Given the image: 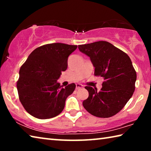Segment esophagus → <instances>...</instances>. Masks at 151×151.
Masks as SVG:
<instances>
[{"instance_id": "obj_1", "label": "esophagus", "mask_w": 151, "mask_h": 151, "mask_svg": "<svg viewBox=\"0 0 151 151\" xmlns=\"http://www.w3.org/2000/svg\"><path fill=\"white\" fill-rule=\"evenodd\" d=\"M83 87V85H81V84H79V83L76 84V89H77V90H78V89L81 88Z\"/></svg>"}]
</instances>
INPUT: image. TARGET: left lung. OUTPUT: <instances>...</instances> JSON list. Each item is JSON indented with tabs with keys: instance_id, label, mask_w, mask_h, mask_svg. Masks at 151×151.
<instances>
[{
	"instance_id": "8db88e82",
	"label": "left lung",
	"mask_w": 151,
	"mask_h": 151,
	"mask_svg": "<svg viewBox=\"0 0 151 151\" xmlns=\"http://www.w3.org/2000/svg\"><path fill=\"white\" fill-rule=\"evenodd\" d=\"M78 49L90 57L94 75L104 81L102 88L85 86L88 92L83 105L89 113L109 118L121 111L133 94L137 73L130 57L123 51L106 41L78 45Z\"/></svg>"
}]
</instances>
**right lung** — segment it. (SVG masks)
I'll use <instances>...</instances> for the list:
<instances>
[{
  "instance_id": "right-lung-1",
  "label": "right lung",
  "mask_w": 151,
  "mask_h": 151,
  "mask_svg": "<svg viewBox=\"0 0 151 151\" xmlns=\"http://www.w3.org/2000/svg\"><path fill=\"white\" fill-rule=\"evenodd\" d=\"M76 45L52 43L36 48L22 65L17 87L19 100L30 115L53 118L63 111L67 97L75 91L72 83L63 88L57 80L68 66V57Z\"/></svg>"
}]
</instances>
